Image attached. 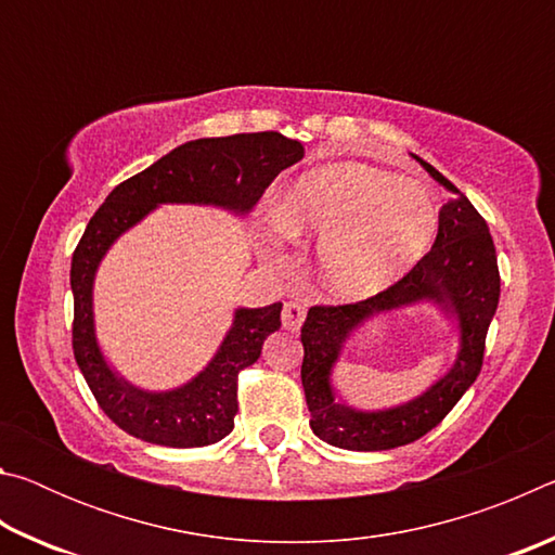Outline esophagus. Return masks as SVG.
<instances>
[{
    "label": "esophagus",
    "instance_id": "obj_1",
    "mask_svg": "<svg viewBox=\"0 0 555 555\" xmlns=\"http://www.w3.org/2000/svg\"><path fill=\"white\" fill-rule=\"evenodd\" d=\"M304 321H306L304 306L296 304V300H288V304H284V311H281V325H284L286 331H298Z\"/></svg>",
    "mask_w": 555,
    "mask_h": 555
}]
</instances>
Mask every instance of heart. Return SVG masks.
<instances>
[{
	"instance_id": "heart-1",
	"label": "heart",
	"mask_w": 555,
	"mask_h": 555,
	"mask_svg": "<svg viewBox=\"0 0 555 555\" xmlns=\"http://www.w3.org/2000/svg\"><path fill=\"white\" fill-rule=\"evenodd\" d=\"M286 237H318L315 269L337 298H370L397 284L434 244L440 208L418 183L362 164L300 173L276 208Z\"/></svg>"
}]
</instances>
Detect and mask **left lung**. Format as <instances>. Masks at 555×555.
Masks as SVG:
<instances>
[{"instance_id":"left-lung-1","label":"left lung","mask_w":555,"mask_h":555,"mask_svg":"<svg viewBox=\"0 0 555 555\" xmlns=\"http://www.w3.org/2000/svg\"><path fill=\"white\" fill-rule=\"evenodd\" d=\"M416 162L448 193L434 247L406 276L382 294L350 306H315L300 327L306 403L313 434L345 450H391L436 428L482 367L485 337L500 304V269L490 228L457 188L434 166ZM430 305L456 337L451 367L413 400L384 410H357L334 387L346 343L382 314Z\"/></svg>"}]
</instances>
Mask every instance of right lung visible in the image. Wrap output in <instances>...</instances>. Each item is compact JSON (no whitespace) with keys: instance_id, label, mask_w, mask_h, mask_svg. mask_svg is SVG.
<instances>
[{"instance_id":"obj_1","label":"right lung","mask_w":555,"mask_h":555,"mask_svg":"<svg viewBox=\"0 0 555 555\" xmlns=\"http://www.w3.org/2000/svg\"><path fill=\"white\" fill-rule=\"evenodd\" d=\"M304 154V144L279 131L193 139L119 183L90 218L70 264L73 352L100 409L129 436L168 448L212 446L230 436L237 374L259 360L261 345L281 327V304L237 306L218 350L195 377L171 389H144L129 382L100 345L95 279L102 259L121 234L162 205H203L244 218L269 183Z\"/></svg>"}]
</instances>
